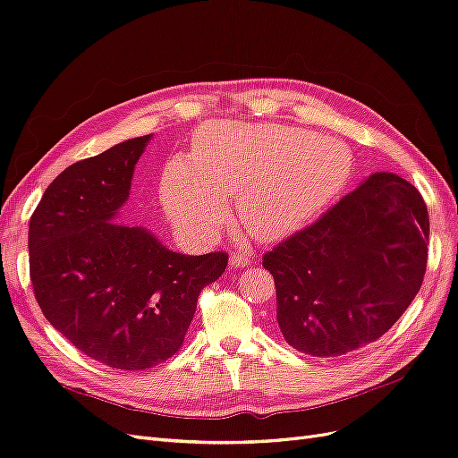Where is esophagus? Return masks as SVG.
Instances as JSON below:
<instances>
[{
    "label": "esophagus",
    "mask_w": 458,
    "mask_h": 458,
    "mask_svg": "<svg viewBox=\"0 0 458 458\" xmlns=\"http://www.w3.org/2000/svg\"><path fill=\"white\" fill-rule=\"evenodd\" d=\"M229 266L231 267H248L250 266V258H248L246 254H233L229 258Z\"/></svg>",
    "instance_id": "obj_1"
}]
</instances>
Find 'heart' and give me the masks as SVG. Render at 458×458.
I'll return each mask as SVG.
<instances>
[{
    "mask_svg": "<svg viewBox=\"0 0 458 458\" xmlns=\"http://www.w3.org/2000/svg\"><path fill=\"white\" fill-rule=\"evenodd\" d=\"M348 147L284 123L216 122L160 177L165 214L185 237L210 242L234 197L241 225L256 241H276L321 214L348 183Z\"/></svg>",
    "mask_w": 458,
    "mask_h": 458,
    "instance_id": "b5f03b06",
    "label": "heart"
}]
</instances>
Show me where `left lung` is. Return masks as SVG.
Listing matches in <instances>:
<instances>
[{
	"instance_id": "8db88e82",
	"label": "left lung",
	"mask_w": 458,
	"mask_h": 458,
	"mask_svg": "<svg viewBox=\"0 0 458 458\" xmlns=\"http://www.w3.org/2000/svg\"><path fill=\"white\" fill-rule=\"evenodd\" d=\"M428 237L420 192L390 172L369 175L263 256L284 340L313 357H338L378 340L422 286Z\"/></svg>"
}]
</instances>
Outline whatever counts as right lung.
Masks as SVG:
<instances>
[{
    "mask_svg": "<svg viewBox=\"0 0 458 458\" xmlns=\"http://www.w3.org/2000/svg\"><path fill=\"white\" fill-rule=\"evenodd\" d=\"M148 141L68 165L29 227L39 310L81 353L120 370L150 369L182 348L202 288L229 261L225 252L177 254L143 227L113 224Z\"/></svg>",
    "mask_w": 458,
    "mask_h": 458,
    "instance_id": "obj_1",
    "label": "right lung"
}]
</instances>
